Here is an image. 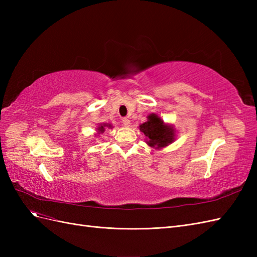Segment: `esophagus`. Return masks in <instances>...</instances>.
<instances>
[{
    "mask_svg": "<svg viewBox=\"0 0 257 257\" xmlns=\"http://www.w3.org/2000/svg\"><path fill=\"white\" fill-rule=\"evenodd\" d=\"M122 123H123L124 126H130L131 121H130L127 118H123V119H122Z\"/></svg>",
    "mask_w": 257,
    "mask_h": 257,
    "instance_id": "34e87169",
    "label": "esophagus"
}]
</instances>
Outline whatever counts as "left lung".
Segmentation results:
<instances>
[{
  "label": "left lung",
  "instance_id": "1",
  "mask_svg": "<svg viewBox=\"0 0 257 257\" xmlns=\"http://www.w3.org/2000/svg\"><path fill=\"white\" fill-rule=\"evenodd\" d=\"M148 121L139 125V130L147 137V144L155 149H161L175 141V130L173 125L164 123L157 113L147 116Z\"/></svg>",
  "mask_w": 257,
  "mask_h": 257
}]
</instances>
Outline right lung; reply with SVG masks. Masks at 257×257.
Segmentation results:
<instances>
[{
	"label": "right lung",
	"instance_id": "1",
	"mask_svg": "<svg viewBox=\"0 0 257 257\" xmlns=\"http://www.w3.org/2000/svg\"><path fill=\"white\" fill-rule=\"evenodd\" d=\"M105 127H112L111 124H108V123H103V124H99L97 126L96 131H97V134H103L105 132Z\"/></svg>",
	"mask_w": 257,
	"mask_h": 257
}]
</instances>
